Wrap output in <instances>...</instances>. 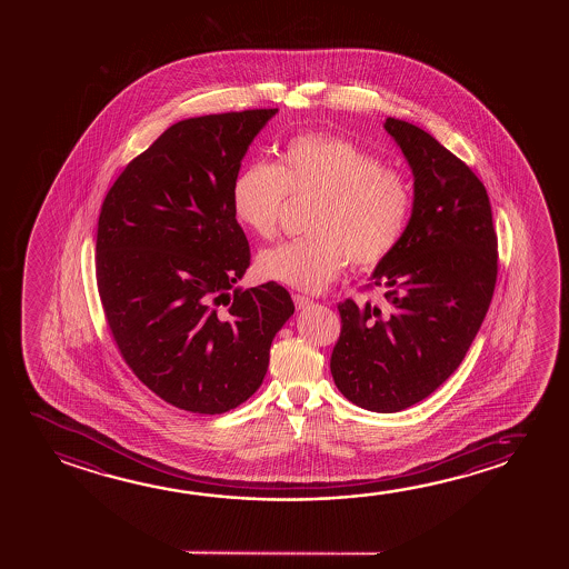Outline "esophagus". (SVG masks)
<instances>
[{
	"label": "esophagus",
	"instance_id": "1",
	"mask_svg": "<svg viewBox=\"0 0 569 569\" xmlns=\"http://www.w3.org/2000/svg\"><path fill=\"white\" fill-rule=\"evenodd\" d=\"M293 301H296V308L306 309L313 303V299H309L308 296H301V293H293Z\"/></svg>",
	"mask_w": 569,
	"mask_h": 569
}]
</instances>
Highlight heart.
Returning <instances> with one entry per match:
<instances>
[{"mask_svg": "<svg viewBox=\"0 0 569 569\" xmlns=\"http://www.w3.org/2000/svg\"><path fill=\"white\" fill-rule=\"evenodd\" d=\"M316 196L309 238L263 250L260 278L317 291L343 271L347 261L369 270L401 243L412 212V187L401 170L353 140L301 132L283 144L278 162H253L233 178L232 212L238 224L271 240L286 198Z\"/></svg>", "mask_w": 569, "mask_h": 569, "instance_id": "1", "label": "heart"}]
</instances>
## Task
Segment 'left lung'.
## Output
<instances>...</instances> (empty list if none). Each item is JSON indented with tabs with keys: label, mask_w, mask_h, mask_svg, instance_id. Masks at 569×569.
<instances>
[{
	"label": "left lung",
	"mask_w": 569,
	"mask_h": 569,
	"mask_svg": "<svg viewBox=\"0 0 569 569\" xmlns=\"http://www.w3.org/2000/svg\"><path fill=\"white\" fill-rule=\"evenodd\" d=\"M385 129L415 177L409 226L377 266L389 309L345 299L331 375L345 399L399 412L427 399L462 363L492 301L498 238L486 188L429 132L389 117Z\"/></svg>",
	"instance_id": "left-lung-1"
}]
</instances>
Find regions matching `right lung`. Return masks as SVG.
<instances>
[{
  "mask_svg": "<svg viewBox=\"0 0 569 569\" xmlns=\"http://www.w3.org/2000/svg\"><path fill=\"white\" fill-rule=\"evenodd\" d=\"M276 112L177 122L104 196L94 270L107 326L132 373L177 409L222 415L248 401L293 316L276 281L233 288L250 266L233 178Z\"/></svg>",
  "mask_w": 569,
  "mask_h": 569,
  "instance_id": "obj_1",
  "label": "right lung"
}]
</instances>
